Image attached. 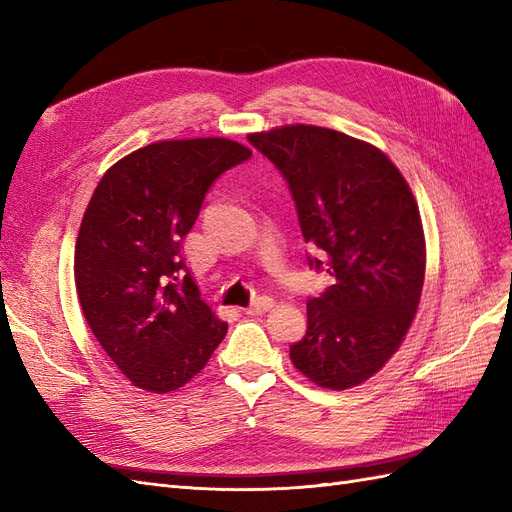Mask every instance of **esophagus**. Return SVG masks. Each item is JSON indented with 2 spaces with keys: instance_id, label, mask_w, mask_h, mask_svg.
<instances>
[{
  "instance_id": "1",
  "label": "esophagus",
  "mask_w": 512,
  "mask_h": 512,
  "mask_svg": "<svg viewBox=\"0 0 512 512\" xmlns=\"http://www.w3.org/2000/svg\"><path fill=\"white\" fill-rule=\"evenodd\" d=\"M273 305H275V303H273L271 297H258V299H254L250 305L245 307V314H252V316L265 314V312H269V309H271Z\"/></svg>"
}]
</instances>
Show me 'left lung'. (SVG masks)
<instances>
[{
	"mask_svg": "<svg viewBox=\"0 0 512 512\" xmlns=\"http://www.w3.org/2000/svg\"><path fill=\"white\" fill-rule=\"evenodd\" d=\"M286 179L309 267L335 277L307 301V333L290 359L318 386L344 391L397 352L425 282V237L416 200L374 145L318 126L247 136Z\"/></svg>",
	"mask_w": 512,
	"mask_h": 512,
	"instance_id": "1",
	"label": "left lung"
}]
</instances>
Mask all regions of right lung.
<instances>
[{
  "mask_svg": "<svg viewBox=\"0 0 512 512\" xmlns=\"http://www.w3.org/2000/svg\"><path fill=\"white\" fill-rule=\"evenodd\" d=\"M247 158L252 151L228 138L160 141L108 168L89 200L76 292L89 329L138 389L177 391L226 335L181 247L215 179Z\"/></svg>",
  "mask_w": 512,
  "mask_h": 512,
  "instance_id": "right-lung-1",
  "label": "right lung"
}]
</instances>
